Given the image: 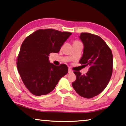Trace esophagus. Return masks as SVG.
I'll list each match as a JSON object with an SVG mask.
<instances>
[{
    "label": "esophagus",
    "mask_w": 126,
    "mask_h": 126,
    "mask_svg": "<svg viewBox=\"0 0 126 126\" xmlns=\"http://www.w3.org/2000/svg\"><path fill=\"white\" fill-rule=\"evenodd\" d=\"M68 73L69 74H72V73H73V71L71 69L69 68L68 69Z\"/></svg>",
    "instance_id": "esophagus-1"
}]
</instances>
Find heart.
<instances>
[{
	"label": "heart",
	"mask_w": 126,
	"mask_h": 126,
	"mask_svg": "<svg viewBox=\"0 0 126 126\" xmlns=\"http://www.w3.org/2000/svg\"><path fill=\"white\" fill-rule=\"evenodd\" d=\"M75 42H78V41H75L74 43H75Z\"/></svg>",
	"instance_id": "heart-1"
}]
</instances>
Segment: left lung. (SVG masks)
I'll return each mask as SVG.
<instances>
[{"mask_svg": "<svg viewBox=\"0 0 126 126\" xmlns=\"http://www.w3.org/2000/svg\"><path fill=\"white\" fill-rule=\"evenodd\" d=\"M80 38L84 47L79 63L89 68L85 75L74 71L76 79L72 85L80 96L91 98L102 92L108 85L112 73L113 57L110 48L100 37L81 33Z\"/></svg>", "mask_w": 126, "mask_h": 126, "instance_id": "obj_1", "label": "left lung"}]
</instances>
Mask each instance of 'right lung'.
Instances as JSON below:
<instances>
[{"label":"right lung","instance_id":"add662e5","mask_svg":"<svg viewBox=\"0 0 126 126\" xmlns=\"http://www.w3.org/2000/svg\"><path fill=\"white\" fill-rule=\"evenodd\" d=\"M71 34L53 29H39L24 39L17 58V67L24 85L33 94L40 96L50 93L68 73L66 64L54 65L48 61V56L59 52Z\"/></svg>","mask_w":126,"mask_h":126}]
</instances>
